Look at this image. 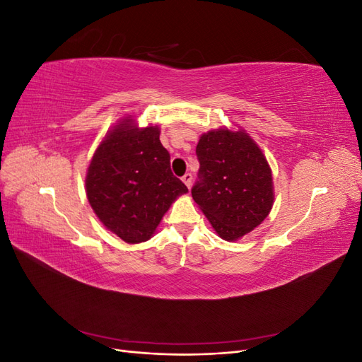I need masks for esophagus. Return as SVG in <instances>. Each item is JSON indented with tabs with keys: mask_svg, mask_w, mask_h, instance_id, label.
<instances>
[{
	"mask_svg": "<svg viewBox=\"0 0 362 362\" xmlns=\"http://www.w3.org/2000/svg\"><path fill=\"white\" fill-rule=\"evenodd\" d=\"M192 180H193V177H192V173H185L184 177H182V182L187 185V187L190 189V185H192Z\"/></svg>",
	"mask_w": 362,
	"mask_h": 362,
	"instance_id": "esophagus-1",
	"label": "esophagus"
}]
</instances>
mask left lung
<instances>
[{"mask_svg": "<svg viewBox=\"0 0 362 362\" xmlns=\"http://www.w3.org/2000/svg\"><path fill=\"white\" fill-rule=\"evenodd\" d=\"M199 181L192 196L226 242H237L262 223L275 202L272 169L242 127H221L199 137Z\"/></svg>", "mask_w": 362, "mask_h": 362, "instance_id": "obj_1", "label": "left lung"}]
</instances>
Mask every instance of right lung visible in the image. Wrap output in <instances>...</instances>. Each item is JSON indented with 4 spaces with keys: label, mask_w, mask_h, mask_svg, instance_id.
<instances>
[{
    "label": "right lung",
    "mask_w": 362,
    "mask_h": 362,
    "mask_svg": "<svg viewBox=\"0 0 362 362\" xmlns=\"http://www.w3.org/2000/svg\"><path fill=\"white\" fill-rule=\"evenodd\" d=\"M187 187L173 177L160 127L140 128L128 115L107 131L86 172V194L108 231L137 245L154 235Z\"/></svg>",
    "instance_id": "add662e5"
}]
</instances>
